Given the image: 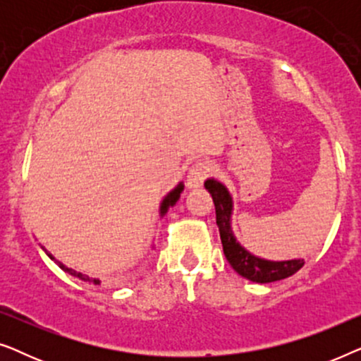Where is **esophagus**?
<instances>
[{
    "label": "esophagus",
    "instance_id": "1",
    "mask_svg": "<svg viewBox=\"0 0 361 361\" xmlns=\"http://www.w3.org/2000/svg\"><path fill=\"white\" fill-rule=\"evenodd\" d=\"M212 172V166L209 161L200 159L197 161L195 164L190 166L189 172H187V185L190 189H195V187H200L204 184V180L209 177V174Z\"/></svg>",
    "mask_w": 361,
    "mask_h": 361
}]
</instances>
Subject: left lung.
<instances>
[{
	"instance_id": "left-lung-1",
	"label": "left lung",
	"mask_w": 361,
	"mask_h": 361,
	"mask_svg": "<svg viewBox=\"0 0 361 361\" xmlns=\"http://www.w3.org/2000/svg\"><path fill=\"white\" fill-rule=\"evenodd\" d=\"M205 189L210 192L215 204L216 225L220 230L221 245H224L225 258L228 259L236 273L243 278L253 281V283H274L289 278L298 273L304 266V259H289V261H269L251 255L241 246L231 231V210H233V200L230 192L221 182L215 179L205 180Z\"/></svg>"
}]
</instances>
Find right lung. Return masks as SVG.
<instances>
[{
    "mask_svg": "<svg viewBox=\"0 0 361 361\" xmlns=\"http://www.w3.org/2000/svg\"><path fill=\"white\" fill-rule=\"evenodd\" d=\"M184 190V185L182 184H179L176 187L174 190L172 192H169V194H167L166 197H164V200H162V204H161V216L166 214L167 210H169V207H172V205H176V202L179 200V197H180V192ZM49 258L51 259H54L56 261V263L61 266V268L66 271V273H68V274H72L73 278H78V279H82V281H85V283H93V284H100V279H93V278H88V276H85V274H82V273H77V271H73V269H71V268H67V266H63L61 261H57L56 258H52V255H49Z\"/></svg>",
    "mask_w": 361,
    "mask_h": 361,
    "instance_id": "1",
    "label": "right lung"
}]
</instances>
